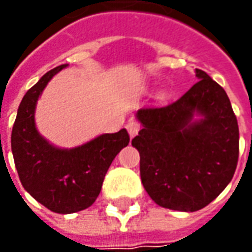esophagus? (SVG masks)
<instances>
[{
  "instance_id": "esophagus-1",
  "label": "esophagus",
  "mask_w": 252,
  "mask_h": 252,
  "mask_svg": "<svg viewBox=\"0 0 252 252\" xmlns=\"http://www.w3.org/2000/svg\"><path fill=\"white\" fill-rule=\"evenodd\" d=\"M126 131H128V133H129V136L133 137L135 135H136L137 132H139V129H140V124H139V121L136 120H129L128 123H126Z\"/></svg>"
}]
</instances>
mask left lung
<instances>
[{"label":"left lung","mask_w":252,"mask_h":252,"mask_svg":"<svg viewBox=\"0 0 252 252\" xmlns=\"http://www.w3.org/2000/svg\"><path fill=\"white\" fill-rule=\"evenodd\" d=\"M195 82L181 98L137 110L142 123L132 146L140 177L158 205L195 212L231 182L239 158V126L225 90L195 68ZM203 116L193 122L192 116Z\"/></svg>","instance_id":"8db88e82"}]
</instances>
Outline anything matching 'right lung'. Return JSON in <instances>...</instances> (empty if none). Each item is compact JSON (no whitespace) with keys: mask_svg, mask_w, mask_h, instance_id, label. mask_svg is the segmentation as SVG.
<instances>
[{"mask_svg":"<svg viewBox=\"0 0 252 252\" xmlns=\"http://www.w3.org/2000/svg\"><path fill=\"white\" fill-rule=\"evenodd\" d=\"M66 66L46 72L25 93L12 129V153L24 189L41 205L62 215L83 211L97 200L110 163L129 143L126 128L71 150L54 147L39 135L33 119L36 101Z\"/></svg>","mask_w":252,"mask_h":252,"instance_id":"1","label":"right lung"}]
</instances>
